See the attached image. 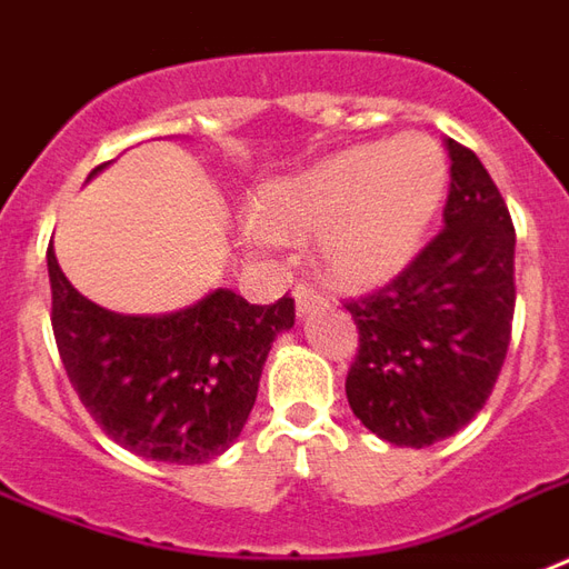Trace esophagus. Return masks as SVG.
Returning <instances> with one entry per match:
<instances>
[{
    "label": "esophagus",
    "instance_id": "esophagus-1",
    "mask_svg": "<svg viewBox=\"0 0 569 569\" xmlns=\"http://www.w3.org/2000/svg\"><path fill=\"white\" fill-rule=\"evenodd\" d=\"M293 302H297V315H309L315 312L318 306H325V293L321 290H315L312 284H297L293 288Z\"/></svg>",
    "mask_w": 569,
    "mask_h": 569
}]
</instances>
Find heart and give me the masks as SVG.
<instances>
[{
    "label": "heart",
    "mask_w": 569,
    "mask_h": 569,
    "mask_svg": "<svg viewBox=\"0 0 569 569\" xmlns=\"http://www.w3.org/2000/svg\"><path fill=\"white\" fill-rule=\"evenodd\" d=\"M449 188V157L427 132L355 144L257 197V242L318 233L333 281L367 288L416 257Z\"/></svg>",
    "instance_id": "obj_1"
}]
</instances>
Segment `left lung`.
<instances>
[{
  "label": "left lung",
  "instance_id": "8db88e82",
  "mask_svg": "<svg viewBox=\"0 0 569 569\" xmlns=\"http://www.w3.org/2000/svg\"><path fill=\"white\" fill-rule=\"evenodd\" d=\"M442 230L385 288L348 300L358 355L351 412L376 437L425 449L470 425L506 360L516 312V227L482 160L446 142Z\"/></svg>",
  "mask_w": 569,
  "mask_h": 569
}]
</instances>
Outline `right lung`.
Segmentation results:
<instances>
[{
    "mask_svg": "<svg viewBox=\"0 0 569 569\" xmlns=\"http://www.w3.org/2000/svg\"><path fill=\"white\" fill-rule=\"evenodd\" d=\"M48 276L57 351L87 412L123 449L166 463L233 446L272 339L297 318L290 297L251 306L227 288L172 315L109 312L72 288L53 244Z\"/></svg>",
    "mask_w": 569,
    "mask_h": 569,
    "instance_id": "obj_1",
    "label": "right lung"
}]
</instances>
